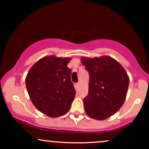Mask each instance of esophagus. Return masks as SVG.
I'll list each match as a JSON object with an SVG mask.
<instances>
[{"label": "esophagus", "mask_w": 149, "mask_h": 149, "mask_svg": "<svg viewBox=\"0 0 149 149\" xmlns=\"http://www.w3.org/2000/svg\"><path fill=\"white\" fill-rule=\"evenodd\" d=\"M76 90H78V89H79V88H80V83H77V84L76 85Z\"/></svg>", "instance_id": "obj_1"}]
</instances>
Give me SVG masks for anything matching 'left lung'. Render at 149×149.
I'll use <instances>...</instances> for the list:
<instances>
[{"label":"left lung","mask_w":149,"mask_h":149,"mask_svg":"<svg viewBox=\"0 0 149 149\" xmlns=\"http://www.w3.org/2000/svg\"><path fill=\"white\" fill-rule=\"evenodd\" d=\"M80 60L90 74L88 95L83 100L85 111L89 117L103 120L123 105L129 76L118 61L109 56L83 57Z\"/></svg>","instance_id":"1"}]
</instances>
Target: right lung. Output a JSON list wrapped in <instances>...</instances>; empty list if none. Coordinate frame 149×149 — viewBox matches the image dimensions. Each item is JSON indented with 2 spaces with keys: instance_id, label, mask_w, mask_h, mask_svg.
<instances>
[{
  "instance_id": "obj_1",
  "label": "right lung",
  "mask_w": 149,
  "mask_h": 149,
  "mask_svg": "<svg viewBox=\"0 0 149 149\" xmlns=\"http://www.w3.org/2000/svg\"><path fill=\"white\" fill-rule=\"evenodd\" d=\"M70 57L45 56L37 61L26 77L30 100L38 111L51 118L69 111L76 95L67 67Z\"/></svg>"
}]
</instances>
